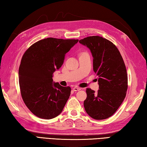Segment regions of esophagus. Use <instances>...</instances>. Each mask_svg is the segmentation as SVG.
I'll return each mask as SVG.
<instances>
[{"label": "esophagus", "mask_w": 147, "mask_h": 147, "mask_svg": "<svg viewBox=\"0 0 147 147\" xmlns=\"http://www.w3.org/2000/svg\"><path fill=\"white\" fill-rule=\"evenodd\" d=\"M81 90V88H79V87H74V88H73V90H74V91H80Z\"/></svg>", "instance_id": "esophagus-1"}]
</instances>
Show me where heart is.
Segmentation results:
<instances>
[{
    "instance_id": "heart-1",
    "label": "heart",
    "mask_w": 147,
    "mask_h": 147,
    "mask_svg": "<svg viewBox=\"0 0 147 147\" xmlns=\"http://www.w3.org/2000/svg\"><path fill=\"white\" fill-rule=\"evenodd\" d=\"M85 53H86V52H82V53H81V54H85Z\"/></svg>"
}]
</instances>
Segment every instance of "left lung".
<instances>
[{
	"instance_id": "8db88e82",
	"label": "left lung",
	"mask_w": 147,
	"mask_h": 147,
	"mask_svg": "<svg viewBox=\"0 0 147 147\" xmlns=\"http://www.w3.org/2000/svg\"><path fill=\"white\" fill-rule=\"evenodd\" d=\"M90 50L93 71L98 77L97 92L87 88L84 106L87 114L95 120L108 118L117 111L125 98L128 78L125 63L114 44L98 36L79 40Z\"/></svg>"
}]
</instances>
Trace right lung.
I'll list each match as a JSON object with an SVG mask.
<instances>
[{"label":"right lung","instance_id":"right-lung-1","mask_svg":"<svg viewBox=\"0 0 147 147\" xmlns=\"http://www.w3.org/2000/svg\"><path fill=\"white\" fill-rule=\"evenodd\" d=\"M78 41L45 38L33 44L23 55L18 71L21 95L36 117L49 120L62 112L71 88L54 82L52 76L61 67L65 54Z\"/></svg>","mask_w":147,"mask_h":147}]
</instances>
